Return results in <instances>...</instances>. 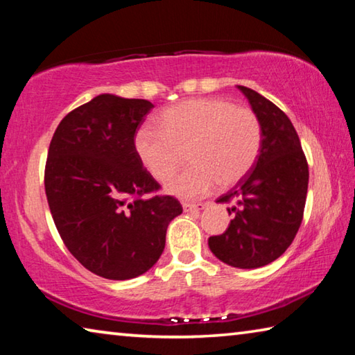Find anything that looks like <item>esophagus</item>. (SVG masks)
<instances>
[{
	"label": "esophagus",
	"instance_id": "1",
	"mask_svg": "<svg viewBox=\"0 0 355 355\" xmlns=\"http://www.w3.org/2000/svg\"><path fill=\"white\" fill-rule=\"evenodd\" d=\"M207 207V203H189V202H183V209L184 211H202L203 208Z\"/></svg>",
	"mask_w": 355,
	"mask_h": 355
}]
</instances>
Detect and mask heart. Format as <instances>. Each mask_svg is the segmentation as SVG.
Wrapping results in <instances>:
<instances>
[{
	"instance_id": "obj_1",
	"label": "heart",
	"mask_w": 355,
	"mask_h": 355,
	"mask_svg": "<svg viewBox=\"0 0 355 355\" xmlns=\"http://www.w3.org/2000/svg\"><path fill=\"white\" fill-rule=\"evenodd\" d=\"M158 128L144 125L133 137L135 153L150 175L164 182L184 158L192 164L167 183V191L197 199L216 184L232 186L254 167L263 131L257 114L225 98H191L167 107Z\"/></svg>"
}]
</instances>
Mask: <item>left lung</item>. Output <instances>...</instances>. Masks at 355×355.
Returning a JSON list of instances; mask_svg holds the SVG:
<instances>
[{"mask_svg": "<svg viewBox=\"0 0 355 355\" xmlns=\"http://www.w3.org/2000/svg\"><path fill=\"white\" fill-rule=\"evenodd\" d=\"M261 123L263 139L252 171L219 203L235 205L227 230L209 236L208 245L220 261L254 269L272 263L290 248L304 218L309 164L299 136L286 114L249 87L238 86Z\"/></svg>", "mask_w": 355, "mask_h": 355, "instance_id": "left-lung-1", "label": "left lung"}]
</instances>
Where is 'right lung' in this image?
Segmentation results:
<instances>
[{"mask_svg": "<svg viewBox=\"0 0 355 355\" xmlns=\"http://www.w3.org/2000/svg\"><path fill=\"white\" fill-rule=\"evenodd\" d=\"M152 107L101 94L61 120L48 148L45 192L59 235L84 268L110 280L147 272L183 211L175 197L156 194L159 183L135 153V133Z\"/></svg>", "mask_w": 355, "mask_h": 355, "instance_id": "1", "label": "right lung"}]
</instances>
